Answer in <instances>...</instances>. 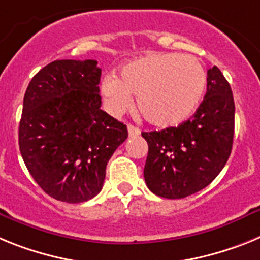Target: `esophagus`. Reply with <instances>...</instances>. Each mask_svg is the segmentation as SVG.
<instances>
[{
  "label": "esophagus",
  "mask_w": 260,
  "mask_h": 260,
  "mask_svg": "<svg viewBox=\"0 0 260 260\" xmlns=\"http://www.w3.org/2000/svg\"><path fill=\"white\" fill-rule=\"evenodd\" d=\"M140 133H141V131H140L139 128L135 127V125H132V124H128V136L136 137V136H139Z\"/></svg>",
  "instance_id": "34e87169"
}]
</instances>
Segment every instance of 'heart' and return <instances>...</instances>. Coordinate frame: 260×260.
Returning <instances> with one entry per match:
<instances>
[{
  "label": "heart",
  "instance_id": "b5f03b06",
  "mask_svg": "<svg viewBox=\"0 0 260 260\" xmlns=\"http://www.w3.org/2000/svg\"><path fill=\"white\" fill-rule=\"evenodd\" d=\"M205 87L207 73L196 57L152 53L127 62L117 78L106 77L102 94L115 115L129 108L136 95L137 110L149 124L171 128L192 116Z\"/></svg>",
  "mask_w": 260,
  "mask_h": 260
}]
</instances>
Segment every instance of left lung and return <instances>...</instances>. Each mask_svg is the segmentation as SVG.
I'll list each match as a JSON object with an SVG mask.
<instances>
[{"mask_svg":"<svg viewBox=\"0 0 260 260\" xmlns=\"http://www.w3.org/2000/svg\"><path fill=\"white\" fill-rule=\"evenodd\" d=\"M234 99L217 67L207 72V94L178 127L143 132L148 143L144 178L157 196L183 199L208 186L224 169L234 136Z\"/></svg>","mask_w":260,"mask_h":260,"instance_id":"obj_1","label":"left lung"}]
</instances>
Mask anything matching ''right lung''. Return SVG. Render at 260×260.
<instances>
[{
	"label": "right lung",
	"instance_id": "add662e5",
	"mask_svg": "<svg viewBox=\"0 0 260 260\" xmlns=\"http://www.w3.org/2000/svg\"><path fill=\"white\" fill-rule=\"evenodd\" d=\"M95 60H56L34 76L23 99L19 150L40 188L56 200L87 202L127 125L101 110Z\"/></svg>",
	"mask_w": 260,
	"mask_h": 260
}]
</instances>
